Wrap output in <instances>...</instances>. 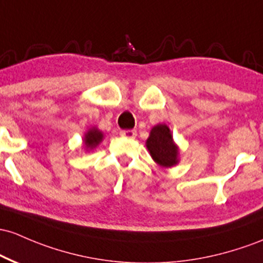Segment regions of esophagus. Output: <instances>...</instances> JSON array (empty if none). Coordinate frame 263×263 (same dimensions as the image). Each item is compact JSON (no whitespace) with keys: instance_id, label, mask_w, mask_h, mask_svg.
<instances>
[{"instance_id":"obj_1","label":"esophagus","mask_w":263,"mask_h":263,"mask_svg":"<svg viewBox=\"0 0 263 263\" xmlns=\"http://www.w3.org/2000/svg\"><path fill=\"white\" fill-rule=\"evenodd\" d=\"M120 135L126 138H135L137 136V132L135 131V129H122V131L120 132Z\"/></svg>"}]
</instances>
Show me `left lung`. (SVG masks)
I'll list each match as a JSON object with an SVG mask.
<instances>
[{
  "instance_id": "1",
  "label": "left lung",
  "mask_w": 263,
  "mask_h": 263,
  "mask_svg": "<svg viewBox=\"0 0 263 263\" xmlns=\"http://www.w3.org/2000/svg\"><path fill=\"white\" fill-rule=\"evenodd\" d=\"M146 143L152 158L160 166L171 167L177 163V147L175 146L171 132L166 125L155 126Z\"/></svg>"
}]
</instances>
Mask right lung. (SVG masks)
Returning a JSON list of instances; mask_svg holds the SVG:
<instances>
[{"instance_id":"add662e5","label":"right lung","mask_w":263,"mask_h":263,"mask_svg":"<svg viewBox=\"0 0 263 263\" xmlns=\"http://www.w3.org/2000/svg\"><path fill=\"white\" fill-rule=\"evenodd\" d=\"M102 132H100L97 128H92L86 134L85 136V146L87 148H93L102 141Z\"/></svg>"}]
</instances>
